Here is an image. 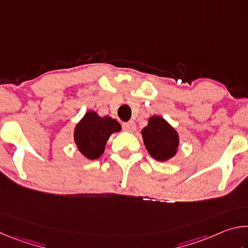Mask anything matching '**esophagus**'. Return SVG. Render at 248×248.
Returning a JSON list of instances; mask_svg holds the SVG:
<instances>
[{
  "mask_svg": "<svg viewBox=\"0 0 248 248\" xmlns=\"http://www.w3.org/2000/svg\"><path fill=\"white\" fill-rule=\"evenodd\" d=\"M124 130L127 132H133L134 130H136V124L133 123V121H128V123H124L123 124Z\"/></svg>",
  "mask_w": 248,
  "mask_h": 248,
  "instance_id": "1",
  "label": "esophagus"
}]
</instances>
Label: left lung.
<instances>
[{
	"mask_svg": "<svg viewBox=\"0 0 248 248\" xmlns=\"http://www.w3.org/2000/svg\"><path fill=\"white\" fill-rule=\"evenodd\" d=\"M141 134L145 149L158 162L169 161L178 152V132L161 116L150 117L148 125L141 130Z\"/></svg>",
	"mask_w": 248,
	"mask_h": 248,
	"instance_id": "1",
	"label": "left lung"
}]
</instances>
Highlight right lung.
<instances>
[{"instance_id": "right-lung-1", "label": "right lung", "mask_w": 248, "mask_h": 248, "mask_svg": "<svg viewBox=\"0 0 248 248\" xmlns=\"http://www.w3.org/2000/svg\"><path fill=\"white\" fill-rule=\"evenodd\" d=\"M118 121L105 116L100 117L94 110H89L74 127L73 139L83 156L97 159L105 151V146L112 133L120 132Z\"/></svg>"}]
</instances>
